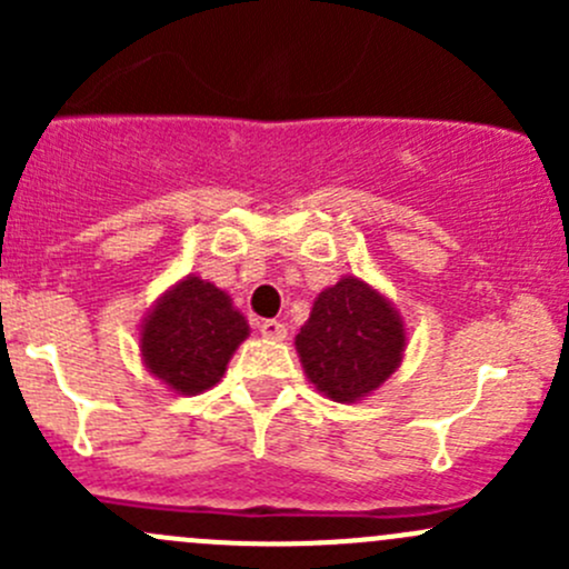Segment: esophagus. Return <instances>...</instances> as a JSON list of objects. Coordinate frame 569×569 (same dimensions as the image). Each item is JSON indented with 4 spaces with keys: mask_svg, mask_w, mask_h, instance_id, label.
<instances>
[{
    "mask_svg": "<svg viewBox=\"0 0 569 569\" xmlns=\"http://www.w3.org/2000/svg\"><path fill=\"white\" fill-rule=\"evenodd\" d=\"M258 332H261L263 338H269V341H283L286 325H283V321H278V319H267V321H261V325H258Z\"/></svg>",
    "mask_w": 569,
    "mask_h": 569,
    "instance_id": "esophagus-1",
    "label": "esophagus"
}]
</instances>
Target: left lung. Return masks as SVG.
I'll use <instances>...</instances> for the list:
<instances>
[{"instance_id": "8db88e82", "label": "left lung", "mask_w": 569, "mask_h": 569, "mask_svg": "<svg viewBox=\"0 0 569 569\" xmlns=\"http://www.w3.org/2000/svg\"><path fill=\"white\" fill-rule=\"evenodd\" d=\"M295 347L313 388L327 399L352 405L375 393L399 369L407 330L382 291L343 274L313 300Z\"/></svg>"}]
</instances>
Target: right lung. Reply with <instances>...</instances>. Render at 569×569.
<instances>
[{"label": "right lung", "mask_w": 569, "mask_h": 569, "mask_svg": "<svg viewBox=\"0 0 569 569\" xmlns=\"http://www.w3.org/2000/svg\"><path fill=\"white\" fill-rule=\"evenodd\" d=\"M250 336L231 297L198 274L170 286L140 325L146 369L170 391L198 396L220 382L228 360Z\"/></svg>", "instance_id": "1"}]
</instances>
